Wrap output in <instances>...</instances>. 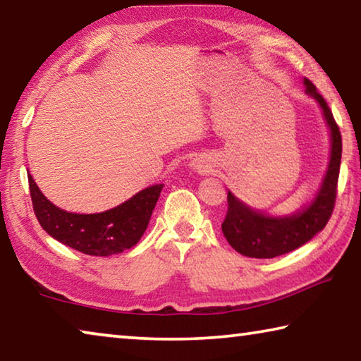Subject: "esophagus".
<instances>
[{"instance_id":"obj_1","label":"esophagus","mask_w":361,"mask_h":361,"mask_svg":"<svg viewBox=\"0 0 361 361\" xmlns=\"http://www.w3.org/2000/svg\"><path fill=\"white\" fill-rule=\"evenodd\" d=\"M189 166H191L194 172H197V173H209V172H212V169H213V164L210 161V157H207V156H199V157L192 159Z\"/></svg>"}]
</instances>
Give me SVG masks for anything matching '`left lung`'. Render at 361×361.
<instances>
[{
	"instance_id": "1",
	"label": "left lung",
	"mask_w": 361,
	"mask_h": 361,
	"mask_svg": "<svg viewBox=\"0 0 361 361\" xmlns=\"http://www.w3.org/2000/svg\"><path fill=\"white\" fill-rule=\"evenodd\" d=\"M305 94L319 103L329 130V161L319 191L307 205L290 213L274 216L255 210L228 191V215L221 224L223 234L237 253L248 258H276L302 247L325 228L331 216L338 188L342 138L331 109L315 85L304 79Z\"/></svg>"
}]
</instances>
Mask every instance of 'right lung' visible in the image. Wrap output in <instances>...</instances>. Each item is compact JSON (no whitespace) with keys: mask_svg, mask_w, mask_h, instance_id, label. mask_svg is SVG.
<instances>
[{"mask_svg":"<svg viewBox=\"0 0 361 361\" xmlns=\"http://www.w3.org/2000/svg\"><path fill=\"white\" fill-rule=\"evenodd\" d=\"M35 215L49 235L84 255L111 256L142 239L164 185H152L100 213H71L54 205L28 173Z\"/></svg>","mask_w":361,"mask_h":361,"instance_id":"add662e5","label":"right lung"}]
</instances>
